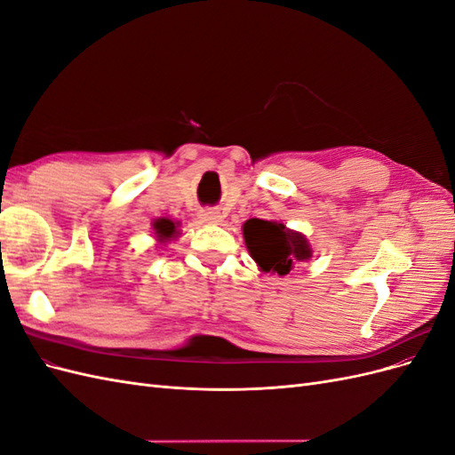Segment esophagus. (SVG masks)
Masks as SVG:
<instances>
[{"mask_svg": "<svg viewBox=\"0 0 455 455\" xmlns=\"http://www.w3.org/2000/svg\"><path fill=\"white\" fill-rule=\"evenodd\" d=\"M199 218L206 224H218V222H222L224 214L220 211H214V209H204L199 212Z\"/></svg>", "mask_w": 455, "mask_h": 455, "instance_id": "esophagus-1", "label": "esophagus"}]
</instances>
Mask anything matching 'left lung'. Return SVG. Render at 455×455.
I'll use <instances>...</instances> for the list:
<instances>
[{
	"instance_id": "1",
	"label": "left lung",
	"mask_w": 455,
	"mask_h": 455,
	"mask_svg": "<svg viewBox=\"0 0 455 455\" xmlns=\"http://www.w3.org/2000/svg\"><path fill=\"white\" fill-rule=\"evenodd\" d=\"M243 237L246 251L258 267L266 273H277L279 277H284L296 264L313 256L304 233L286 228L277 220H246L243 224Z\"/></svg>"
}]
</instances>
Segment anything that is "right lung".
I'll list each match as a JSON object with an SVG mask.
<instances>
[{
    "mask_svg": "<svg viewBox=\"0 0 455 455\" xmlns=\"http://www.w3.org/2000/svg\"><path fill=\"white\" fill-rule=\"evenodd\" d=\"M151 228H154V235L159 244L169 243L180 235V233H178V222H172L171 218H157Z\"/></svg>",
    "mask_w": 455,
    "mask_h": 455,
    "instance_id": "add662e5",
    "label": "right lung"
}]
</instances>
